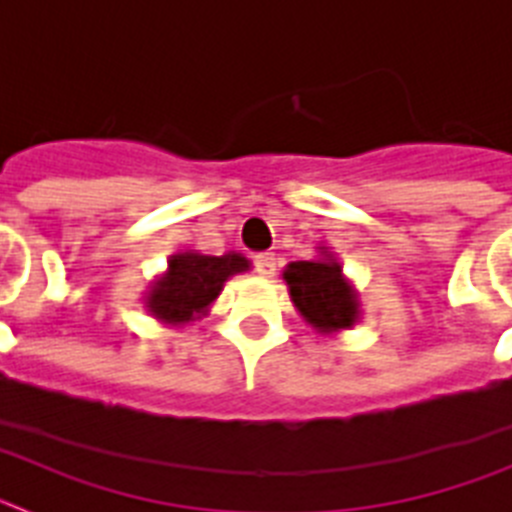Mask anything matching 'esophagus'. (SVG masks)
<instances>
[{"instance_id":"obj_1","label":"esophagus","mask_w":512,"mask_h":512,"mask_svg":"<svg viewBox=\"0 0 512 512\" xmlns=\"http://www.w3.org/2000/svg\"><path fill=\"white\" fill-rule=\"evenodd\" d=\"M253 266H256V271H259L261 277H274L277 259H274V253H259V256L253 259Z\"/></svg>"}]
</instances>
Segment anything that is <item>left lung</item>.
<instances>
[{"mask_svg": "<svg viewBox=\"0 0 512 512\" xmlns=\"http://www.w3.org/2000/svg\"><path fill=\"white\" fill-rule=\"evenodd\" d=\"M323 259L292 261L284 269L289 297L302 318L320 333H338L359 320V300L333 253L320 248Z\"/></svg>", "mask_w": 512, "mask_h": 512, "instance_id": "obj_1", "label": "left lung"}]
</instances>
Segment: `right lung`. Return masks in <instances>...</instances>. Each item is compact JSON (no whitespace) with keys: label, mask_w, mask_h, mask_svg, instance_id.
I'll use <instances>...</instances> for the list:
<instances>
[{"label":"right lung","mask_w":512,"mask_h":512,"mask_svg":"<svg viewBox=\"0 0 512 512\" xmlns=\"http://www.w3.org/2000/svg\"><path fill=\"white\" fill-rule=\"evenodd\" d=\"M248 269L241 253L205 256V253H174L164 277L153 282L146 307L153 318L166 325H184L202 318L207 307L223 292L228 277Z\"/></svg>","instance_id":"right-lung-1"}]
</instances>
